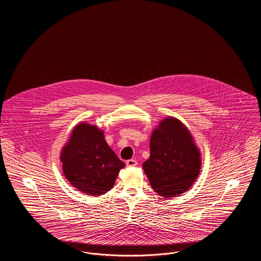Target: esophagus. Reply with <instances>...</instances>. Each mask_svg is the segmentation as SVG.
Wrapping results in <instances>:
<instances>
[{"instance_id":"34e87169","label":"esophagus","mask_w":261,"mask_h":261,"mask_svg":"<svg viewBox=\"0 0 261 261\" xmlns=\"http://www.w3.org/2000/svg\"><path fill=\"white\" fill-rule=\"evenodd\" d=\"M137 163L136 161L135 160H128L127 162H126V165H127V167H133V166H136Z\"/></svg>"}]
</instances>
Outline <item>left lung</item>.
<instances>
[{
	"label": "left lung",
	"instance_id": "1",
	"mask_svg": "<svg viewBox=\"0 0 261 261\" xmlns=\"http://www.w3.org/2000/svg\"><path fill=\"white\" fill-rule=\"evenodd\" d=\"M149 149V159L143 168L150 186L162 197L173 198L185 193L199 177V148L179 119L172 116L162 119L151 133Z\"/></svg>",
	"mask_w": 261,
	"mask_h": 261
}]
</instances>
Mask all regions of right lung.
<instances>
[{"label":"right lung","instance_id":"obj_1","mask_svg":"<svg viewBox=\"0 0 261 261\" xmlns=\"http://www.w3.org/2000/svg\"><path fill=\"white\" fill-rule=\"evenodd\" d=\"M62 170L79 192L99 196L112 189L125 166L107 144L103 131L96 125H76L61 152Z\"/></svg>","mask_w":261,"mask_h":261}]
</instances>
